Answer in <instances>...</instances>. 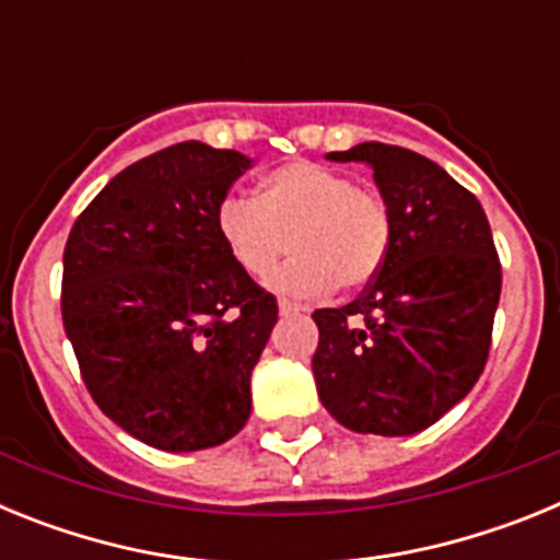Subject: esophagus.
I'll return each instance as SVG.
<instances>
[{
	"instance_id": "obj_1",
	"label": "esophagus",
	"mask_w": 560,
	"mask_h": 560,
	"mask_svg": "<svg viewBox=\"0 0 560 560\" xmlns=\"http://www.w3.org/2000/svg\"><path fill=\"white\" fill-rule=\"evenodd\" d=\"M277 308H280V316H294V314H300V311H305L303 305L291 303V300H280V303H277Z\"/></svg>"
}]
</instances>
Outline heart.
Listing matches in <instances>:
<instances>
[{
	"label": "heart",
	"mask_w": 560,
	"mask_h": 560,
	"mask_svg": "<svg viewBox=\"0 0 560 560\" xmlns=\"http://www.w3.org/2000/svg\"><path fill=\"white\" fill-rule=\"evenodd\" d=\"M215 230L232 264L266 277L291 246L294 257L269 277V289L314 300L368 285L387 260L393 215L378 190L348 171L291 160L264 173L255 199L226 196Z\"/></svg>",
	"instance_id": "1"
}]
</instances>
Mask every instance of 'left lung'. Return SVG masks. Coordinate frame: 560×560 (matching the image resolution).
<instances>
[{
  "instance_id": "8db88e82",
  "label": "left lung",
  "mask_w": 560,
  "mask_h": 560,
  "mask_svg": "<svg viewBox=\"0 0 560 560\" xmlns=\"http://www.w3.org/2000/svg\"><path fill=\"white\" fill-rule=\"evenodd\" d=\"M328 160L373 167L393 241L359 300L314 311L316 393L353 432H423L488 361L502 294L491 224L471 190L409 148L361 142Z\"/></svg>"
}]
</instances>
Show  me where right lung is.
Segmentation results:
<instances>
[{
	"instance_id": "add662e5",
	"label": "right lung",
	"mask_w": 560,
	"mask_h": 560,
	"mask_svg": "<svg viewBox=\"0 0 560 560\" xmlns=\"http://www.w3.org/2000/svg\"><path fill=\"white\" fill-rule=\"evenodd\" d=\"M249 165L230 148L176 142L117 173L69 230L61 316L83 384L103 415L162 452L221 446L249 420L277 300L215 230Z\"/></svg>"
}]
</instances>
